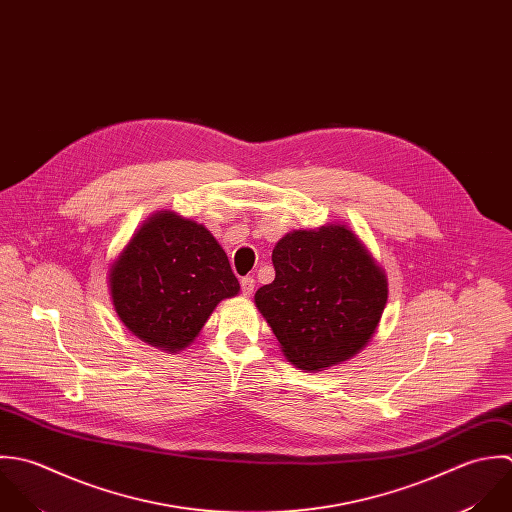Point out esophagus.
Instances as JSON below:
<instances>
[{
    "mask_svg": "<svg viewBox=\"0 0 512 512\" xmlns=\"http://www.w3.org/2000/svg\"><path fill=\"white\" fill-rule=\"evenodd\" d=\"M254 286H256V282H254L252 276H246V278H242V282H240V288H242V294H244V296H250V294L254 292Z\"/></svg>",
    "mask_w": 512,
    "mask_h": 512,
    "instance_id": "34e87169",
    "label": "esophagus"
}]
</instances>
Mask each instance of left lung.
<instances>
[{"mask_svg":"<svg viewBox=\"0 0 512 512\" xmlns=\"http://www.w3.org/2000/svg\"><path fill=\"white\" fill-rule=\"evenodd\" d=\"M272 264L276 278L254 300L294 365L320 371L371 340L387 304V280L349 228L286 234Z\"/></svg>","mask_w":512,"mask_h":512,"instance_id":"8db88e82","label":"left lung"}]
</instances>
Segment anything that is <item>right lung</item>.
Here are the masks:
<instances>
[{
    "label": "right lung",
    "instance_id": "obj_1",
    "mask_svg": "<svg viewBox=\"0 0 512 512\" xmlns=\"http://www.w3.org/2000/svg\"><path fill=\"white\" fill-rule=\"evenodd\" d=\"M121 322L143 341L178 351L240 284L216 238L174 212L151 216L109 274Z\"/></svg>",
    "mask_w": 512,
    "mask_h": 512
}]
</instances>
